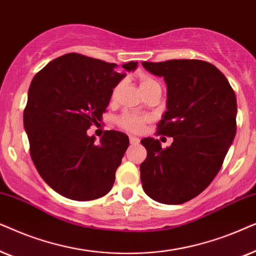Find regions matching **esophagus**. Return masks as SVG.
Returning <instances> with one entry per match:
<instances>
[{"label":"esophagus","mask_w":256,"mask_h":256,"mask_svg":"<svg viewBox=\"0 0 256 256\" xmlns=\"http://www.w3.org/2000/svg\"><path fill=\"white\" fill-rule=\"evenodd\" d=\"M130 142L132 145H136V144H138L139 142V138H137V137H134V136H130Z\"/></svg>","instance_id":"34e87169"}]
</instances>
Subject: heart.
Here are the masks:
<instances>
[{
    "mask_svg": "<svg viewBox=\"0 0 256 256\" xmlns=\"http://www.w3.org/2000/svg\"><path fill=\"white\" fill-rule=\"evenodd\" d=\"M139 84H140V88L142 92L150 90L151 88L160 86L158 82L154 78L148 76V74H142L139 77ZM122 84H117L112 88L111 91V100H114L118 96L119 90H120ZM148 117L145 114H131V112H125L120 117L117 119V124L119 128H122V130L128 131V132H139L144 128V125L148 122Z\"/></svg>",
    "mask_w": 256,
    "mask_h": 256,
    "instance_id": "obj_1",
    "label": "heart"
}]
</instances>
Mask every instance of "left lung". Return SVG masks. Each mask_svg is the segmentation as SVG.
<instances>
[{
  "mask_svg": "<svg viewBox=\"0 0 256 256\" xmlns=\"http://www.w3.org/2000/svg\"><path fill=\"white\" fill-rule=\"evenodd\" d=\"M168 85V111L156 125L173 137L162 148L142 139L148 156L140 164L144 192L156 202L179 205L199 196L216 178L236 134V97L224 74L200 60L142 62Z\"/></svg>",
  "mask_w": 256,
  "mask_h": 256,
  "instance_id": "8db88e82",
  "label": "left lung"
}]
</instances>
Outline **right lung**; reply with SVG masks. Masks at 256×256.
<instances>
[{"instance_id": "obj_1", "label": "right lung", "mask_w": 256, "mask_h": 256, "mask_svg": "<svg viewBox=\"0 0 256 256\" xmlns=\"http://www.w3.org/2000/svg\"><path fill=\"white\" fill-rule=\"evenodd\" d=\"M137 62L122 64L134 70ZM118 66L71 52L51 60L32 78L23 122L30 156L54 190L77 202L110 192L116 171L128 148V137L105 131L100 142L88 137L106 111L111 91L125 74Z\"/></svg>"}]
</instances>
